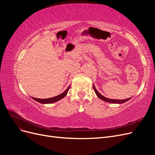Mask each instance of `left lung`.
<instances>
[{"mask_svg": "<svg viewBox=\"0 0 155 155\" xmlns=\"http://www.w3.org/2000/svg\"><path fill=\"white\" fill-rule=\"evenodd\" d=\"M93 88L97 96L100 98V99L102 100L103 101L108 102V103H112V104H124V103L129 101L130 98H127V99L125 100H112V99H109V98H107L105 97H104V96H102L100 93L98 92V91L96 90V88L94 87V85H93Z\"/></svg>", "mask_w": 155, "mask_h": 155, "instance_id": "1", "label": "left lung"}]
</instances>
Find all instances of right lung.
<instances>
[{
	"instance_id": "right-lung-1",
	"label": "right lung",
	"mask_w": 155,
	"mask_h": 155,
	"mask_svg": "<svg viewBox=\"0 0 155 155\" xmlns=\"http://www.w3.org/2000/svg\"><path fill=\"white\" fill-rule=\"evenodd\" d=\"M70 85L68 86V87L67 88V90L65 91L64 92H63L62 94H61L55 96L53 97H50V98H47V99H37V98L35 97H32L33 99L34 100H35L36 101L41 103V104H52V103H54L55 101H58L59 100H60L61 99H62L65 96L67 95V94L69 90Z\"/></svg>"
}]
</instances>
